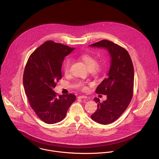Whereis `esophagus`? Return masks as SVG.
I'll list each match as a JSON object with an SVG mask.
<instances>
[{
  "instance_id": "esophagus-1",
  "label": "esophagus",
  "mask_w": 159,
  "mask_h": 159,
  "mask_svg": "<svg viewBox=\"0 0 159 159\" xmlns=\"http://www.w3.org/2000/svg\"><path fill=\"white\" fill-rule=\"evenodd\" d=\"M77 98L78 99H87V97L85 96H78Z\"/></svg>"
}]
</instances>
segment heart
Listing matches in <instances>:
<instances>
[{"label":"heart","instance_id":"obj_1","mask_svg":"<svg viewBox=\"0 0 159 159\" xmlns=\"http://www.w3.org/2000/svg\"><path fill=\"white\" fill-rule=\"evenodd\" d=\"M80 57L82 59V60L86 64V65L88 66V68L90 70V69L94 70L96 71L101 70V66L97 63V60L94 57L90 55L89 54L85 53V54H82V55H80ZM71 63H72L71 59L67 58L65 60L63 65V71L65 74H67L69 72ZM77 86L80 89L84 90H84H86L87 89L86 85L83 82H79L77 84Z\"/></svg>","mask_w":159,"mask_h":159}]
</instances>
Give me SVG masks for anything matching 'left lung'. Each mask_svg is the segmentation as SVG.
I'll use <instances>...</instances> for the list:
<instances>
[{
  "mask_svg": "<svg viewBox=\"0 0 159 159\" xmlns=\"http://www.w3.org/2000/svg\"><path fill=\"white\" fill-rule=\"evenodd\" d=\"M92 47L104 48L111 57V66L106 78L98 86L96 93L107 96V99L100 102L94 100L98 109L90 116L96 122L107 125L118 119L129 104L134 85V69L131 57L126 49L112 41L103 39L93 44Z\"/></svg>",
  "mask_w": 159,
  "mask_h": 159,
  "instance_id": "obj_1",
  "label": "left lung"
}]
</instances>
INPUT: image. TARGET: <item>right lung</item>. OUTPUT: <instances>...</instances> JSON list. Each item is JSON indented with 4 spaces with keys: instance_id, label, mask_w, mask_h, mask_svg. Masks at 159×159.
<instances>
[{
    "instance_id": "right-lung-1",
    "label": "right lung",
    "mask_w": 159,
    "mask_h": 159,
    "mask_svg": "<svg viewBox=\"0 0 159 159\" xmlns=\"http://www.w3.org/2000/svg\"><path fill=\"white\" fill-rule=\"evenodd\" d=\"M74 48L44 42L30 56L24 74L23 85L29 103L38 117L47 124L63 120L68 109L75 101L73 94L57 96L53 90L62 78L61 65Z\"/></svg>"
}]
</instances>
